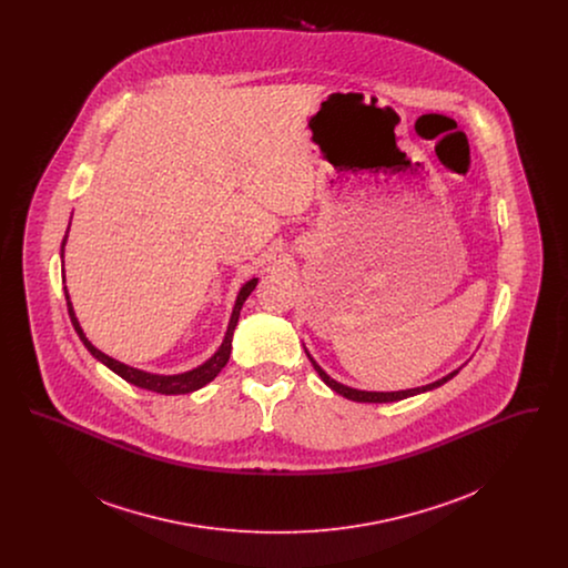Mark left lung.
<instances>
[{
    "instance_id": "1",
    "label": "left lung",
    "mask_w": 568,
    "mask_h": 568,
    "mask_svg": "<svg viewBox=\"0 0 568 568\" xmlns=\"http://www.w3.org/2000/svg\"><path fill=\"white\" fill-rule=\"evenodd\" d=\"M304 352L308 355V359H311V364H313V368L317 371V375L322 377L325 385L329 387V389H334L336 394H341V396H345L347 400H353V403H396V400H405V398H410V396H417V394H424V392H430V389H436V387H440L443 383H447L449 378L456 377L462 368L458 371H452L449 375H445V377L436 378L433 383H428V385H422V387H410V389H398V392H368V389H357V387H349V385H345V383H338L336 378L329 377L327 373H325L324 368L317 364V359L308 353V349L304 347Z\"/></svg>"
}]
</instances>
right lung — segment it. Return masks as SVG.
I'll return each mask as SVG.
<instances>
[{"instance_id": "obj_1", "label": "right lung", "mask_w": 568, "mask_h": 568, "mask_svg": "<svg viewBox=\"0 0 568 568\" xmlns=\"http://www.w3.org/2000/svg\"><path fill=\"white\" fill-rule=\"evenodd\" d=\"M68 232H70V225H68ZM68 232H65L63 243H61V264H63V253H65V244H68ZM257 281H260V278L253 276V278H248L243 287L239 290V296H236V302H234V308H232V315H230V322H227V329H225V336H223L219 349H216L206 362H202L200 366H195V368H191V371H185V373H179V375L146 373V371L134 368V366H128V364H123V362L110 357L106 353L100 352L98 347H93V343L84 336L81 324H79V320H77L72 300H70V294H68V287H63V292H65V302H68L70 320H72V325H74L77 334L81 336L82 345L87 347V352L91 353L98 362H102L114 375L125 378L128 383H132L135 387H142V389H149V392H158V394H165V396H179V394H191V392L204 387L206 383H211V381L223 371V366L227 364L230 353H232V338H234V329H236V324H239L243 304L246 302V297L251 296V292L255 290ZM63 283H65V271H63Z\"/></svg>"}]
</instances>
